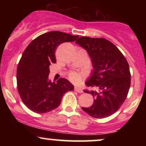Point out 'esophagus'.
<instances>
[{
    "label": "esophagus",
    "mask_w": 146,
    "mask_h": 146,
    "mask_svg": "<svg viewBox=\"0 0 146 146\" xmlns=\"http://www.w3.org/2000/svg\"><path fill=\"white\" fill-rule=\"evenodd\" d=\"M74 90H75V91L78 92V93H82L83 92L82 89L80 87H78V86H75L74 88Z\"/></svg>",
    "instance_id": "obj_1"
}]
</instances>
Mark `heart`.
<instances>
[{"label":"heart","instance_id":"heart-1","mask_svg":"<svg viewBox=\"0 0 146 146\" xmlns=\"http://www.w3.org/2000/svg\"><path fill=\"white\" fill-rule=\"evenodd\" d=\"M68 78L73 82H79L84 78V72H76V71H70L68 74Z\"/></svg>","mask_w":146,"mask_h":146}]
</instances>
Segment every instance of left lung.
<instances>
[{
  "mask_svg": "<svg viewBox=\"0 0 146 146\" xmlns=\"http://www.w3.org/2000/svg\"><path fill=\"white\" fill-rule=\"evenodd\" d=\"M86 50L94 70L86 82L98 90H84L93 95V104L82 110L90 116L102 119L119 109L128 95L131 82L129 64L124 56L111 42L104 38L80 37L76 42Z\"/></svg>",
  "mask_w": 146,
  "mask_h": 146,
  "instance_id": "8db88e82",
  "label": "left lung"
}]
</instances>
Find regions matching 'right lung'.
<instances>
[{"label": "right lung", "mask_w": 146, "mask_h": 146, "mask_svg": "<svg viewBox=\"0 0 146 146\" xmlns=\"http://www.w3.org/2000/svg\"><path fill=\"white\" fill-rule=\"evenodd\" d=\"M78 37L50 31L37 37L25 48L17 67V88L22 101L33 112H50L58 107L65 93L73 90L74 86L66 79L51 82L48 76L49 66L56 62L58 46L75 41Z\"/></svg>", "instance_id": "add662e5"}]
</instances>
